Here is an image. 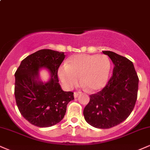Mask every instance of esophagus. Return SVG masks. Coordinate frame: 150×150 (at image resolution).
<instances>
[{
    "label": "esophagus",
    "instance_id": "1",
    "mask_svg": "<svg viewBox=\"0 0 150 150\" xmlns=\"http://www.w3.org/2000/svg\"><path fill=\"white\" fill-rule=\"evenodd\" d=\"M79 94H80V93H78V92H74V98H77V97H78Z\"/></svg>",
    "mask_w": 150,
    "mask_h": 150
}]
</instances>
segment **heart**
Segmentation results:
<instances>
[{
  "instance_id": "heart-1",
  "label": "heart",
  "mask_w": 150,
  "mask_h": 150,
  "mask_svg": "<svg viewBox=\"0 0 150 150\" xmlns=\"http://www.w3.org/2000/svg\"><path fill=\"white\" fill-rule=\"evenodd\" d=\"M111 63L105 55L76 54L69 59L67 66L59 68L58 74L66 89H70L80 82L88 90L98 91L107 84Z\"/></svg>"
}]
</instances>
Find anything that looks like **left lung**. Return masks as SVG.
I'll return each mask as SVG.
<instances>
[{"label": "left lung", "instance_id": "left-lung-1", "mask_svg": "<svg viewBox=\"0 0 150 150\" xmlns=\"http://www.w3.org/2000/svg\"><path fill=\"white\" fill-rule=\"evenodd\" d=\"M114 64L112 76L99 92L90 95L83 111L88 124L110 129L124 122L134 108L139 79L132 61L113 52L103 51Z\"/></svg>", "mask_w": 150, "mask_h": 150}]
</instances>
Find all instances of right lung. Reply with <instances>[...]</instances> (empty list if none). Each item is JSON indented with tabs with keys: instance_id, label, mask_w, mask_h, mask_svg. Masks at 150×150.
Returning <instances> with one entry per match:
<instances>
[{
	"instance_id": "obj_1",
	"label": "right lung",
	"mask_w": 150,
	"mask_h": 150,
	"mask_svg": "<svg viewBox=\"0 0 150 150\" xmlns=\"http://www.w3.org/2000/svg\"><path fill=\"white\" fill-rule=\"evenodd\" d=\"M64 52L41 50L21 62L15 72L14 96L21 115L38 127H50L60 122L67 105L74 99L73 92L64 91L58 79V69L65 59ZM42 67L50 71L51 78L41 82L38 72Z\"/></svg>"
}]
</instances>
